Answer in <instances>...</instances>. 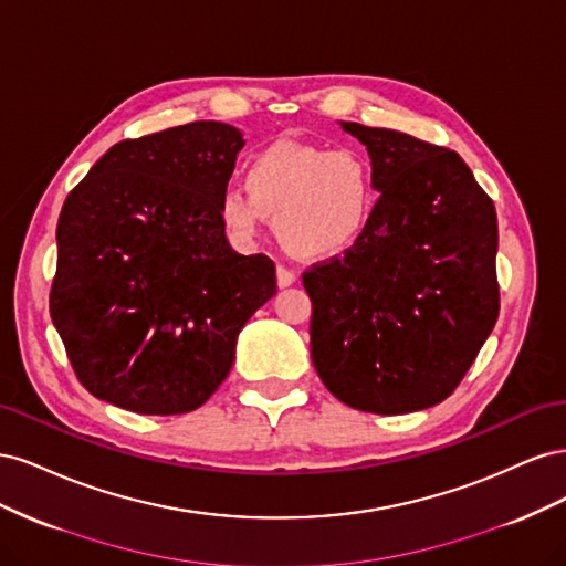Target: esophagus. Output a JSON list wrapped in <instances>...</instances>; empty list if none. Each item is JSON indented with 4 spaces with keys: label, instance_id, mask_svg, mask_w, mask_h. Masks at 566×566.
<instances>
[{
    "label": "esophagus",
    "instance_id": "esophagus-1",
    "mask_svg": "<svg viewBox=\"0 0 566 566\" xmlns=\"http://www.w3.org/2000/svg\"><path fill=\"white\" fill-rule=\"evenodd\" d=\"M295 281H297L295 271H290V269H285V266H279V269H276V283H279V287H290Z\"/></svg>",
    "mask_w": 566,
    "mask_h": 566
}]
</instances>
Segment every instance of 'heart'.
<instances>
[{
    "label": "heart",
    "mask_w": 566,
    "mask_h": 566,
    "mask_svg": "<svg viewBox=\"0 0 566 566\" xmlns=\"http://www.w3.org/2000/svg\"><path fill=\"white\" fill-rule=\"evenodd\" d=\"M378 200V172L366 150L276 142L250 160L245 191L227 188L217 210L238 243H254L273 219L290 254L325 262L364 241Z\"/></svg>",
    "instance_id": "obj_1"
}]
</instances>
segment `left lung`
<instances>
[{
    "label": "left lung",
    "instance_id": "1",
    "mask_svg": "<svg viewBox=\"0 0 566 566\" xmlns=\"http://www.w3.org/2000/svg\"><path fill=\"white\" fill-rule=\"evenodd\" d=\"M378 172V212L352 252L302 276L312 361L333 397L378 416L441 403L499 318V219L455 150L339 123Z\"/></svg>",
    "mask_w": 566,
    "mask_h": 566
}]
</instances>
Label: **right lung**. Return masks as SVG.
<instances>
[{
	"label": "right lung",
	"instance_id": "right-lung-1",
	"mask_svg": "<svg viewBox=\"0 0 566 566\" xmlns=\"http://www.w3.org/2000/svg\"><path fill=\"white\" fill-rule=\"evenodd\" d=\"M243 132L214 119L115 144L65 198L49 312L84 389L179 416L227 380L238 333L276 295L266 254L219 219Z\"/></svg>",
	"mask_w": 566,
	"mask_h": 566
}]
</instances>
